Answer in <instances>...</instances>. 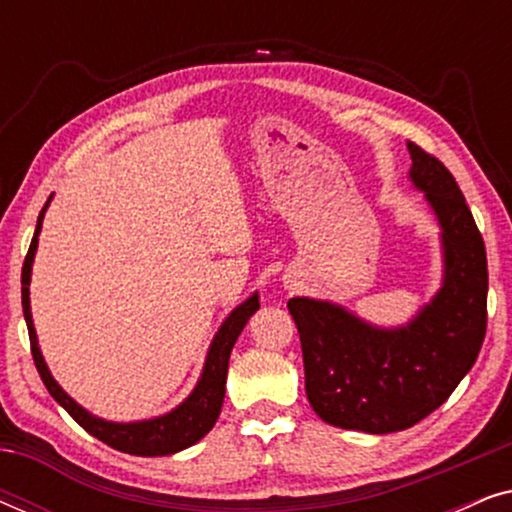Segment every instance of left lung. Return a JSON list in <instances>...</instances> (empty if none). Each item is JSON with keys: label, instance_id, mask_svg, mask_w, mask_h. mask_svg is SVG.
<instances>
[{"label": "left lung", "instance_id": "1", "mask_svg": "<svg viewBox=\"0 0 512 512\" xmlns=\"http://www.w3.org/2000/svg\"><path fill=\"white\" fill-rule=\"evenodd\" d=\"M410 181L440 228L443 284L403 326H375L331 300L291 298L305 391L326 424L394 433L440 408L478 359L487 331V254L450 170L408 142Z\"/></svg>", "mask_w": 512, "mask_h": 512}]
</instances>
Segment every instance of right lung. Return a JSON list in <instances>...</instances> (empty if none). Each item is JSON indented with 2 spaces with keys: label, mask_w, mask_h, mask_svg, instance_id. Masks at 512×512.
Segmentation results:
<instances>
[{
  "label": "right lung",
  "mask_w": 512,
  "mask_h": 512,
  "mask_svg": "<svg viewBox=\"0 0 512 512\" xmlns=\"http://www.w3.org/2000/svg\"><path fill=\"white\" fill-rule=\"evenodd\" d=\"M51 198L41 209L37 219V230H34L30 251H27L25 263H23V314L27 331H30V345L34 366H37L41 380H44L48 394L65 408L69 415L74 417V422L83 426L90 436H95L102 443L114 447L118 452L135 454V457H165V454H174L186 450L207 436L216 424V419L221 415L223 396H226V375H228V361L230 352H233L237 338H240L242 328L247 326L251 314H254L261 303H258V293L251 296L235 307L228 314L226 321L216 331L212 345H209L205 366H202L200 380L195 384L191 394L181 401L177 408H172L165 415L151 417V419H139V422H109L88 412L83 405L74 401L65 389L55 382V377L48 370L44 354L39 349L37 331H34L32 321V307H30V282H32V263L34 254L39 247V233L41 223H44V214Z\"/></svg>",
  "instance_id": "1"
}]
</instances>
